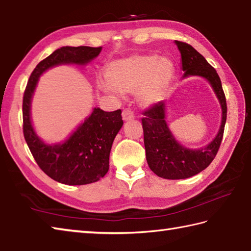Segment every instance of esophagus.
Listing matches in <instances>:
<instances>
[{
    "instance_id": "esophagus-1",
    "label": "esophagus",
    "mask_w": 251,
    "mask_h": 251,
    "mask_svg": "<svg viewBox=\"0 0 251 251\" xmlns=\"http://www.w3.org/2000/svg\"><path fill=\"white\" fill-rule=\"evenodd\" d=\"M133 118H134V112L129 108L124 109V111H122V119L126 121V120H131Z\"/></svg>"
}]
</instances>
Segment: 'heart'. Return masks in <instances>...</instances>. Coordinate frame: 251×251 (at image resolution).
I'll use <instances>...</instances> for the list:
<instances>
[{"label":"heart","instance_id":"heart-1","mask_svg":"<svg viewBox=\"0 0 251 251\" xmlns=\"http://www.w3.org/2000/svg\"><path fill=\"white\" fill-rule=\"evenodd\" d=\"M175 65L168 57L157 54H137L116 60L107 69V80L121 94L134 93L142 105L148 106L160 100L170 85ZM109 88V86H107Z\"/></svg>","mask_w":251,"mask_h":251}]
</instances>
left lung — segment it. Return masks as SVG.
I'll return each instance as SVG.
<instances>
[{
  "mask_svg": "<svg viewBox=\"0 0 251 251\" xmlns=\"http://www.w3.org/2000/svg\"><path fill=\"white\" fill-rule=\"evenodd\" d=\"M176 44L181 52L183 76L201 75L210 82L222 107V122L218 135L210 144L201 150H188L178 144L169 130L163 101H158L143 112L147 163L155 175L168 180L191 177L210 165L221 145L227 114L226 94L217 70L192 45L182 41H176Z\"/></svg>",
  "mask_w": 251,
  "mask_h": 251,
  "instance_id": "obj_1",
  "label": "left lung"
}]
</instances>
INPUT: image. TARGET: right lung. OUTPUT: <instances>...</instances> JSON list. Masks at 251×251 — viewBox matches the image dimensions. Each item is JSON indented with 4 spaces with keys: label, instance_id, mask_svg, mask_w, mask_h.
<instances>
[{
    "label": "right lung",
    "instance_id": "1",
    "mask_svg": "<svg viewBox=\"0 0 251 251\" xmlns=\"http://www.w3.org/2000/svg\"><path fill=\"white\" fill-rule=\"evenodd\" d=\"M101 47H64L41 60L32 71L23 99V131L30 151L45 175L67 185H84L99 181L109 169L112 142L124 125L121 110L94 108L92 115L63 144L47 145L41 141L30 120V103L45 70L60 64L84 65L100 53Z\"/></svg>",
    "mask_w": 251,
    "mask_h": 251
}]
</instances>
